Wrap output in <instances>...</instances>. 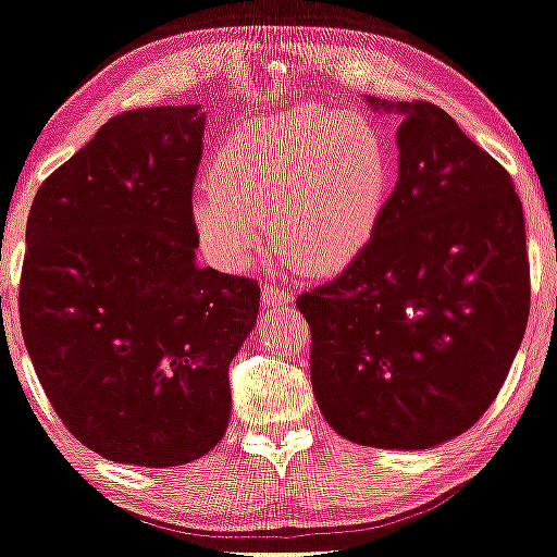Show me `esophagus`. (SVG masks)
Masks as SVG:
<instances>
[{
    "label": "esophagus",
    "mask_w": 557,
    "mask_h": 557,
    "mask_svg": "<svg viewBox=\"0 0 557 557\" xmlns=\"http://www.w3.org/2000/svg\"><path fill=\"white\" fill-rule=\"evenodd\" d=\"M262 302L268 307H285V305L293 302V295H289L285 287L272 285V282H264V285H262Z\"/></svg>",
    "instance_id": "1"
}]
</instances>
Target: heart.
<instances>
[{"mask_svg": "<svg viewBox=\"0 0 557 557\" xmlns=\"http://www.w3.org/2000/svg\"><path fill=\"white\" fill-rule=\"evenodd\" d=\"M395 182L383 132L362 114L300 107L239 127L220 145L210 182L197 189L193 220L220 270H245L264 243L307 275H335L377 235Z\"/></svg>", "mask_w": 557, "mask_h": 557, "instance_id": "1", "label": "heart"}]
</instances>
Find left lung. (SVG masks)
<instances>
[{"label": "left lung", "instance_id": "obj_1", "mask_svg": "<svg viewBox=\"0 0 557 557\" xmlns=\"http://www.w3.org/2000/svg\"><path fill=\"white\" fill-rule=\"evenodd\" d=\"M395 110L400 174L377 235L297 310L327 425L358 445L425 450L500 393L525 335L530 262L510 172L437 104Z\"/></svg>", "mask_w": 557, "mask_h": 557}]
</instances>
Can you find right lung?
Returning <instances> with one entry per match:
<instances>
[{"instance_id":"right-lung-1","label":"right lung","mask_w":557,"mask_h":557,"mask_svg":"<svg viewBox=\"0 0 557 557\" xmlns=\"http://www.w3.org/2000/svg\"><path fill=\"white\" fill-rule=\"evenodd\" d=\"M199 107L122 112L37 189L20 322L64 428L107 460L193 462L230 420L257 280L199 268Z\"/></svg>"}]
</instances>
